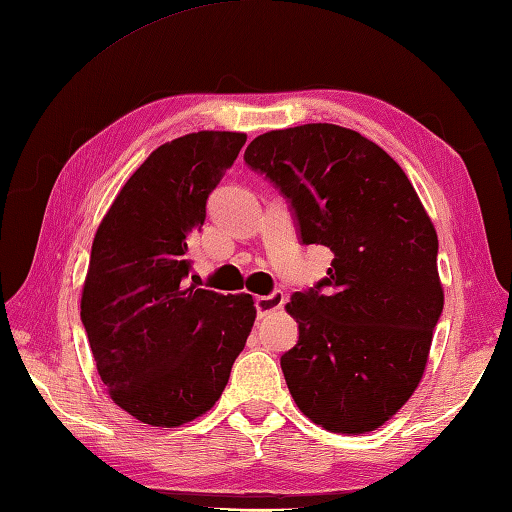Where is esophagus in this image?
<instances>
[{"label": "esophagus", "mask_w": 512, "mask_h": 512, "mask_svg": "<svg viewBox=\"0 0 512 512\" xmlns=\"http://www.w3.org/2000/svg\"><path fill=\"white\" fill-rule=\"evenodd\" d=\"M284 303H286V295H284V292H281V290L270 292V295H264V297H257V299H255L257 317H259V319L266 317V314L279 310L281 306H284Z\"/></svg>", "instance_id": "obj_1"}]
</instances>
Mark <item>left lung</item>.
<instances>
[{
    "instance_id": "8db88e82",
    "label": "left lung",
    "mask_w": 512,
    "mask_h": 512,
    "mask_svg": "<svg viewBox=\"0 0 512 512\" xmlns=\"http://www.w3.org/2000/svg\"><path fill=\"white\" fill-rule=\"evenodd\" d=\"M244 160L286 195L301 242L334 253L328 277L286 306L299 323L281 356L292 398L334 433L383 427L416 391L444 306L431 217L398 162L354 129H275Z\"/></svg>"
}]
</instances>
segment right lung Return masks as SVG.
I'll return each instance as SVG.
<instances>
[{
  "label": "right lung",
  "instance_id": "right-lung-1",
  "mask_svg": "<svg viewBox=\"0 0 512 512\" xmlns=\"http://www.w3.org/2000/svg\"><path fill=\"white\" fill-rule=\"evenodd\" d=\"M246 134L198 132L151 151L94 235L81 321L110 398L151 427L209 411L253 328L250 295L187 286V239Z\"/></svg>",
  "mask_w": 512,
  "mask_h": 512
}]
</instances>
